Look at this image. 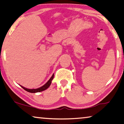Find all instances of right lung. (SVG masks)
<instances>
[{"label": "right lung", "instance_id": "add662e5", "mask_svg": "<svg viewBox=\"0 0 124 124\" xmlns=\"http://www.w3.org/2000/svg\"><path fill=\"white\" fill-rule=\"evenodd\" d=\"M53 77H54V74H53V75L52 76V77H51V78L47 81V82L46 83V84H44L43 86H42L40 87H39L38 88H36V89H28V88H25L24 87L21 86L22 88H23L24 90H25V91H27L29 92H31V93H36V92H39L41 91H43L44 90H45L46 89H47L50 86L51 83H52V81L53 79Z\"/></svg>", "mask_w": 124, "mask_h": 124}]
</instances>
